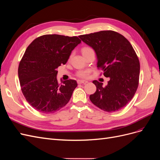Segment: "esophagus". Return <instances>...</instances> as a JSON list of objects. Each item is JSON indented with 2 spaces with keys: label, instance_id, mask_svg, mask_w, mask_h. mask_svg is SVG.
Wrapping results in <instances>:
<instances>
[{
  "label": "esophagus",
  "instance_id": "34e87169",
  "mask_svg": "<svg viewBox=\"0 0 160 160\" xmlns=\"http://www.w3.org/2000/svg\"><path fill=\"white\" fill-rule=\"evenodd\" d=\"M88 83L87 81H84V80H77V83L78 84H85Z\"/></svg>",
  "mask_w": 160,
  "mask_h": 160
}]
</instances>
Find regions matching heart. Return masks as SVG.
Segmentation results:
<instances>
[{
    "instance_id": "1",
    "label": "heart",
    "mask_w": 160,
    "mask_h": 160,
    "mask_svg": "<svg viewBox=\"0 0 160 160\" xmlns=\"http://www.w3.org/2000/svg\"><path fill=\"white\" fill-rule=\"evenodd\" d=\"M81 51H82V53H83V55H84L85 53H88L90 51H93V49L90 47L85 46L82 48ZM89 73H90L89 70H81L77 72V75L79 77H81V78H87V77H88V76L89 75Z\"/></svg>"
}]
</instances>
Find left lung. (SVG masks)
<instances>
[{"label": "left lung", "mask_w": 160, "mask_h": 160, "mask_svg": "<svg viewBox=\"0 0 160 160\" xmlns=\"http://www.w3.org/2000/svg\"><path fill=\"white\" fill-rule=\"evenodd\" d=\"M79 37L95 50L98 69L110 78L105 87L98 81H93L97 90L89 96L91 101L107 112L122 109L133 98L139 85L140 64L132 45L124 36L113 31Z\"/></svg>", "instance_id": "8db88e82"}]
</instances>
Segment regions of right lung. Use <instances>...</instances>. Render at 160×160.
I'll use <instances>...</instances> for the list:
<instances>
[{
	"instance_id": "1",
	"label": "right lung",
	"mask_w": 160,
	"mask_h": 160,
	"mask_svg": "<svg viewBox=\"0 0 160 160\" xmlns=\"http://www.w3.org/2000/svg\"><path fill=\"white\" fill-rule=\"evenodd\" d=\"M81 41L77 36L45 35L27 48L18 65L19 82L27 102L39 112L52 113L69 102L77 81L69 79L59 83L57 70L66 63Z\"/></svg>"
}]
</instances>
